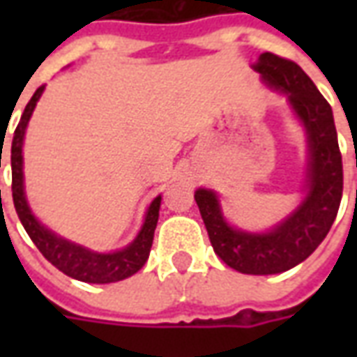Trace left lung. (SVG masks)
Instances as JSON below:
<instances>
[{
    "instance_id": "8db88e82",
    "label": "left lung",
    "mask_w": 357,
    "mask_h": 357,
    "mask_svg": "<svg viewBox=\"0 0 357 357\" xmlns=\"http://www.w3.org/2000/svg\"><path fill=\"white\" fill-rule=\"evenodd\" d=\"M268 88L287 97L306 132L304 195L291 214L266 231H247L225 220L214 189L199 187L201 210L212 248L229 268L248 275H273L304 262L327 237L342 199V156L331 105L296 63L262 53L252 65Z\"/></svg>"
}]
</instances>
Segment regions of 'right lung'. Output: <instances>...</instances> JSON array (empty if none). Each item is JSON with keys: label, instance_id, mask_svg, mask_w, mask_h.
<instances>
[{"label": "right lung", "instance_id": "1", "mask_svg": "<svg viewBox=\"0 0 357 357\" xmlns=\"http://www.w3.org/2000/svg\"><path fill=\"white\" fill-rule=\"evenodd\" d=\"M43 89H45V86L36 89V93L28 101L26 109H24L22 116H20L19 126L15 130V135H13V202H15V210L19 214L20 224L24 225V229L30 235V239L34 241L36 247L40 248V252L59 271H63L65 275L78 279V281H84V283L95 284L116 283V281H122L126 277H132L147 262L149 252H151V247H153V237H155L162 195H158V197H155L151 201L135 239L130 245H126L124 248L112 250V252H95V250L84 247V245H78L74 241L61 237L55 231H51L50 227H45L34 216V212H32L30 204H28L26 191H24V170H22V164H24L22 145H24L28 122L32 118V112H34L40 97H42Z\"/></svg>", "mask_w": 357, "mask_h": 357}]
</instances>
